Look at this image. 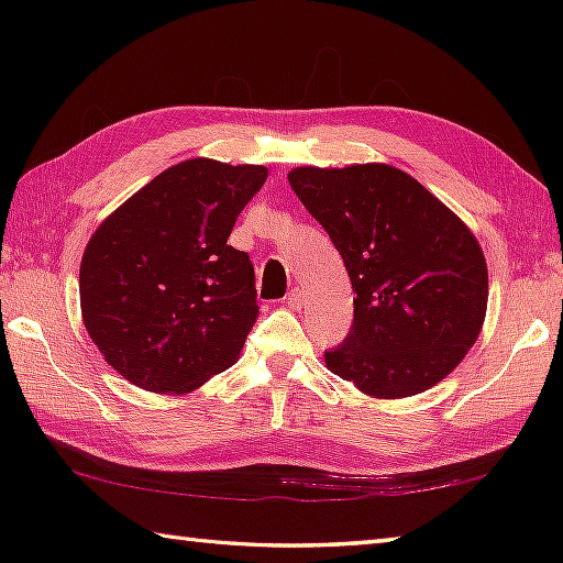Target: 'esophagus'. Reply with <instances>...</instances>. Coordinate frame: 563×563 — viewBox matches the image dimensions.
<instances>
[{
    "instance_id": "obj_1",
    "label": "esophagus",
    "mask_w": 563,
    "mask_h": 563,
    "mask_svg": "<svg viewBox=\"0 0 563 563\" xmlns=\"http://www.w3.org/2000/svg\"><path fill=\"white\" fill-rule=\"evenodd\" d=\"M283 302L285 305H288L290 309H300L302 307V292L300 290H297V288H292L288 295H285L283 297Z\"/></svg>"
}]
</instances>
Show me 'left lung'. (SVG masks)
<instances>
[{
  "mask_svg": "<svg viewBox=\"0 0 563 563\" xmlns=\"http://www.w3.org/2000/svg\"><path fill=\"white\" fill-rule=\"evenodd\" d=\"M288 181L351 275L353 327L324 361L375 399L445 379L479 339L486 258L457 214L401 169L297 166Z\"/></svg>",
  "mask_w": 563,
  "mask_h": 563,
  "instance_id": "obj_1",
  "label": "left lung"
}]
</instances>
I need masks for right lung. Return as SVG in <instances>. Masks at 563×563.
Instances as JSON below:
<instances>
[{
    "mask_svg": "<svg viewBox=\"0 0 563 563\" xmlns=\"http://www.w3.org/2000/svg\"><path fill=\"white\" fill-rule=\"evenodd\" d=\"M266 178L258 164L188 159L91 234L79 266L81 319L128 382L186 394L236 363L258 305L249 254L227 239Z\"/></svg>",
    "mask_w": 563,
    "mask_h": 563,
    "instance_id": "1",
    "label": "right lung"
}]
</instances>
